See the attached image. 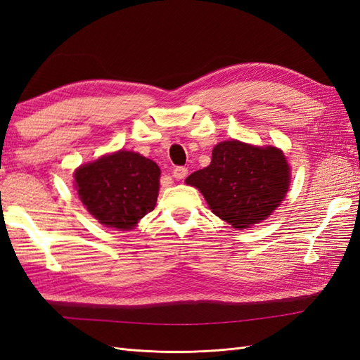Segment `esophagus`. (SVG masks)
<instances>
[{"label":"esophagus","instance_id":"34e87169","mask_svg":"<svg viewBox=\"0 0 360 360\" xmlns=\"http://www.w3.org/2000/svg\"><path fill=\"white\" fill-rule=\"evenodd\" d=\"M188 176V168L184 167H176L172 169V177L177 179V180H181Z\"/></svg>","mask_w":360,"mask_h":360}]
</instances>
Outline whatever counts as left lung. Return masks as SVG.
Segmentation results:
<instances>
[{
	"label": "left lung",
	"instance_id": "obj_1",
	"mask_svg": "<svg viewBox=\"0 0 360 360\" xmlns=\"http://www.w3.org/2000/svg\"><path fill=\"white\" fill-rule=\"evenodd\" d=\"M291 172L284 151L230 139L214 146L209 167L192 172L210 210L237 230L264 221L284 201Z\"/></svg>",
	"mask_w": 360,
	"mask_h": 360
}]
</instances>
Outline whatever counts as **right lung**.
Masks as SVG:
<instances>
[{
	"instance_id": "right-lung-1",
	"label": "right lung",
	"mask_w": 360,
	"mask_h": 360,
	"mask_svg": "<svg viewBox=\"0 0 360 360\" xmlns=\"http://www.w3.org/2000/svg\"><path fill=\"white\" fill-rule=\"evenodd\" d=\"M73 179L79 200L97 222L129 231L155 209L160 168L135 151L118 150L78 167Z\"/></svg>"
}]
</instances>
